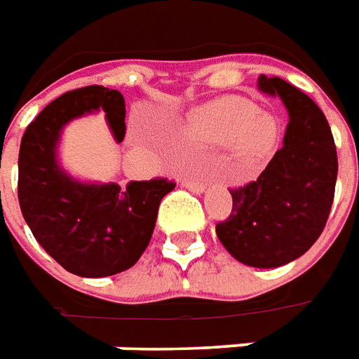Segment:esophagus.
Instances as JSON below:
<instances>
[{"instance_id":"1","label":"esophagus","mask_w":359,"mask_h":359,"mask_svg":"<svg viewBox=\"0 0 359 359\" xmlns=\"http://www.w3.org/2000/svg\"><path fill=\"white\" fill-rule=\"evenodd\" d=\"M182 186L188 188L190 191H194V194H203L205 188H207V184H205L203 180H197V179H182Z\"/></svg>"}]
</instances>
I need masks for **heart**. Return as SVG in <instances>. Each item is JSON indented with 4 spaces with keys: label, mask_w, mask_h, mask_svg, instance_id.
<instances>
[{
    "label": "heart",
    "mask_w": 359,
    "mask_h": 359,
    "mask_svg": "<svg viewBox=\"0 0 359 359\" xmlns=\"http://www.w3.org/2000/svg\"><path fill=\"white\" fill-rule=\"evenodd\" d=\"M240 97H225L197 108L186 117L182 134L196 145H227L235 141L240 162L255 163L270 154L278 128L270 115Z\"/></svg>",
    "instance_id": "b5f03b06"
}]
</instances>
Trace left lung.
Returning a JSON list of instances; mask_svg holds the SVG:
<instances>
[{"mask_svg": "<svg viewBox=\"0 0 359 359\" xmlns=\"http://www.w3.org/2000/svg\"><path fill=\"white\" fill-rule=\"evenodd\" d=\"M289 114L283 147L259 179L231 190L233 212L216 225L224 248L242 264L278 268L302 257L323 233L334 203L337 151L323 109L281 78L257 80Z\"/></svg>", "mask_w": 359, "mask_h": 359, "instance_id": "left-lung-1", "label": "left lung"}]
</instances>
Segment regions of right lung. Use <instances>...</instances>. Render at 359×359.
<instances>
[{
    "label": "right lung",
    "instance_id": "add662e5",
    "mask_svg": "<svg viewBox=\"0 0 359 359\" xmlns=\"http://www.w3.org/2000/svg\"><path fill=\"white\" fill-rule=\"evenodd\" d=\"M104 111L115 141L126 132L124 97L89 86L48 104L27 126L18 156V201L36 242L80 278H106L140 261L151 242L158 207L175 184L165 179L86 182L59 163V141L70 121Z\"/></svg>",
    "mask_w": 359,
    "mask_h": 359
}]
</instances>
